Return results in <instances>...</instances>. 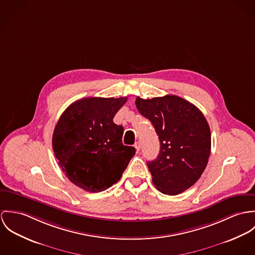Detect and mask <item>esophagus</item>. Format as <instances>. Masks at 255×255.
Here are the masks:
<instances>
[{"label":"esophagus","mask_w":255,"mask_h":255,"mask_svg":"<svg viewBox=\"0 0 255 255\" xmlns=\"http://www.w3.org/2000/svg\"><path fill=\"white\" fill-rule=\"evenodd\" d=\"M135 147H136L137 151H139V150L141 149V142H140V141H137V142L135 143Z\"/></svg>","instance_id":"obj_1"}]
</instances>
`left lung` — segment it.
Returning a JSON list of instances; mask_svg holds the SVG:
<instances>
[{
	"label": "left lung",
	"mask_w": 255,
	"mask_h": 255,
	"mask_svg": "<svg viewBox=\"0 0 255 255\" xmlns=\"http://www.w3.org/2000/svg\"><path fill=\"white\" fill-rule=\"evenodd\" d=\"M139 113L153 125L160 141L158 156L147 161L152 183L176 196L192 187L205 169L211 149L209 125L198 108L178 96L136 98Z\"/></svg>",
	"instance_id": "1"
}]
</instances>
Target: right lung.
<instances>
[{
  "label": "right lung",
  "instance_id": "1",
  "mask_svg": "<svg viewBox=\"0 0 255 255\" xmlns=\"http://www.w3.org/2000/svg\"><path fill=\"white\" fill-rule=\"evenodd\" d=\"M127 98H84L61 114L53 134V149L65 176L91 193L117 183L136 149L122 143L123 127L114 115Z\"/></svg>",
  "mask_w": 255,
  "mask_h": 255
}]
</instances>
